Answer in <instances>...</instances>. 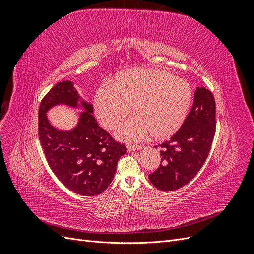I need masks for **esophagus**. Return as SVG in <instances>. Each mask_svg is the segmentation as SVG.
Wrapping results in <instances>:
<instances>
[{
  "label": "esophagus",
  "mask_w": 254,
  "mask_h": 254,
  "mask_svg": "<svg viewBox=\"0 0 254 254\" xmlns=\"http://www.w3.org/2000/svg\"><path fill=\"white\" fill-rule=\"evenodd\" d=\"M143 147H144V146H142V145H127V150L128 151H134V150H139Z\"/></svg>",
  "instance_id": "34e87169"
}]
</instances>
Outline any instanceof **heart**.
Instances as JSON below:
<instances>
[{
	"label": "heart",
	"mask_w": 254,
	"mask_h": 254,
	"mask_svg": "<svg viewBox=\"0 0 254 254\" xmlns=\"http://www.w3.org/2000/svg\"><path fill=\"white\" fill-rule=\"evenodd\" d=\"M193 99L190 83L164 70L133 68L122 72L112 83L99 88L94 98L98 121L107 129L117 128L131 110L135 117L117 131L123 141L166 139L186 121Z\"/></svg>",
	"instance_id": "b5f03b06"
}]
</instances>
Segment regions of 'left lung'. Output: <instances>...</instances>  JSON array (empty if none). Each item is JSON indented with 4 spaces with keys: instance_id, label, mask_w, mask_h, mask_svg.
Wrapping results in <instances>:
<instances>
[{
    "instance_id": "obj_1",
    "label": "left lung",
    "mask_w": 254,
    "mask_h": 254,
    "mask_svg": "<svg viewBox=\"0 0 254 254\" xmlns=\"http://www.w3.org/2000/svg\"><path fill=\"white\" fill-rule=\"evenodd\" d=\"M215 111L216 105L212 92L197 88L193 107L183 125L170 140L158 145L161 164L148 176L157 189L165 191L178 190L200 171L216 131Z\"/></svg>"
}]
</instances>
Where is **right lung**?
Returning <instances> with one entry per match:
<instances>
[{"instance_id": "1", "label": "right lung", "mask_w": 254, "mask_h": 254, "mask_svg": "<svg viewBox=\"0 0 254 254\" xmlns=\"http://www.w3.org/2000/svg\"><path fill=\"white\" fill-rule=\"evenodd\" d=\"M80 100L86 110L71 132H60L47 121L46 111L53 105L77 106ZM93 106L78 95L71 81L56 83L40 103L38 117L39 140L53 173L68 190L82 196H96L110 186L119 159L126 146L97 124Z\"/></svg>"}]
</instances>
